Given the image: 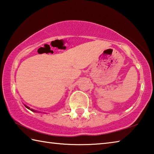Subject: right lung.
<instances>
[{"label": "right lung", "instance_id": "obj_1", "mask_svg": "<svg viewBox=\"0 0 154 154\" xmlns=\"http://www.w3.org/2000/svg\"><path fill=\"white\" fill-rule=\"evenodd\" d=\"M25 106H26L27 108H28V109H29V110H31V111H33V112H37V111H35V110H32V108H30L29 106H26V105H24Z\"/></svg>", "mask_w": 154, "mask_h": 154}]
</instances>
